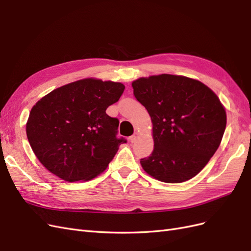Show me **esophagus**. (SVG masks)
<instances>
[{
	"mask_svg": "<svg viewBox=\"0 0 251 251\" xmlns=\"http://www.w3.org/2000/svg\"><path fill=\"white\" fill-rule=\"evenodd\" d=\"M137 138H138V133L135 132V133L131 136V137H130V140H131V142H135L136 139H137Z\"/></svg>",
	"mask_w": 251,
	"mask_h": 251,
	"instance_id": "obj_1",
	"label": "esophagus"
}]
</instances>
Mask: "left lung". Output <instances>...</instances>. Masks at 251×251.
I'll return each mask as SVG.
<instances>
[{
    "mask_svg": "<svg viewBox=\"0 0 251 251\" xmlns=\"http://www.w3.org/2000/svg\"><path fill=\"white\" fill-rule=\"evenodd\" d=\"M132 87L153 124L154 150L140 160L142 169L165 183L195 177L225 131L226 112L219 97L201 81L180 75L140 77Z\"/></svg>",
    "mask_w": 251,
    "mask_h": 251,
    "instance_id": "8db88e82",
    "label": "left lung"
}]
</instances>
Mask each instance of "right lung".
I'll return each mask as SVG.
<instances>
[{
	"label": "right lung",
	"instance_id": "obj_1",
	"mask_svg": "<svg viewBox=\"0 0 251 251\" xmlns=\"http://www.w3.org/2000/svg\"><path fill=\"white\" fill-rule=\"evenodd\" d=\"M121 82L85 78L59 87L30 111L27 138L49 172L68 182L88 181L102 173L125 138L119 120L105 110L119 100Z\"/></svg>",
	"mask_w": 251,
	"mask_h": 251
}]
</instances>
